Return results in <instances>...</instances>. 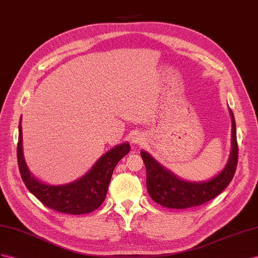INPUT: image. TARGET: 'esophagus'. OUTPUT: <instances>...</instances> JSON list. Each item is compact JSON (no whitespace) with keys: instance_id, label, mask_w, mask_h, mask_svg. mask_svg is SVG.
Segmentation results:
<instances>
[{"instance_id":"esophagus-1","label":"esophagus","mask_w":258,"mask_h":258,"mask_svg":"<svg viewBox=\"0 0 258 258\" xmlns=\"http://www.w3.org/2000/svg\"><path fill=\"white\" fill-rule=\"evenodd\" d=\"M145 142V136L141 133H136L132 137V144L134 145H143Z\"/></svg>"}]
</instances>
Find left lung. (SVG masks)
Masks as SVG:
<instances>
[{
	"mask_svg": "<svg viewBox=\"0 0 258 258\" xmlns=\"http://www.w3.org/2000/svg\"><path fill=\"white\" fill-rule=\"evenodd\" d=\"M231 115V150L226 166L216 175L204 181L184 180L164 168L155 158L145 150L141 156L146 167L147 190L153 201L163 207L172 209H185L213 200L226 188L234 175L237 164L236 126L233 112L229 108Z\"/></svg>",
	"mask_w": 258,
	"mask_h": 258,
	"instance_id": "1",
	"label": "left lung"
}]
</instances>
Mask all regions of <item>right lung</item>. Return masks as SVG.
I'll return each instance as SVG.
<instances>
[{"instance_id": "obj_1", "label": "right lung", "mask_w": 258, "mask_h": 258, "mask_svg": "<svg viewBox=\"0 0 258 258\" xmlns=\"http://www.w3.org/2000/svg\"><path fill=\"white\" fill-rule=\"evenodd\" d=\"M18 133L17 160L25 185L44 206L70 215L89 214L100 206L107 196L115 166L131 149L127 142L118 144L99 158L83 176L70 183L55 185L38 180L27 167L23 150L22 117Z\"/></svg>"}]
</instances>
